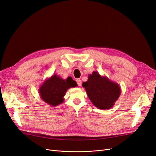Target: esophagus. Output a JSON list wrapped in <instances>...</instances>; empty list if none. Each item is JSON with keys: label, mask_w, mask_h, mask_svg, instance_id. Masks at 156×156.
Returning a JSON list of instances; mask_svg holds the SVG:
<instances>
[{"label": "esophagus", "mask_w": 156, "mask_h": 156, "mask_svg": "<svg viewBox=\"0 0 156 156\" xmlns=\"http://www.w3.org/2000/svg\"><path fill=\"white\" fill-rule=\"evenodd\" d=\"M76 81V83H77L78 85L79 86H81V81L80 80H79V79H77Z\"/></svg>", "instance_id": "esophagus-1"}]
</instances>
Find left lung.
Returning a JSON list of instances; mask_svg holds the SVG:
<instances>
[{
  "instance_id": "obj_1",
  "label": "left lung",
  "mask_w": 156,
  "mask_h": 156,
  "mask_svg": "<svg viewBox=\"0 0 156 156\" xmlns=\"http://www.w3.org/2000/svg\"><path fill=\"white\" fill-rule=\"evenodd\" d=\"M87 95L97 108L105 110L112 108L121 94L119 84L110 81L97 72L88 75L87 81L82 84Z\"/></svg>"
}]
</instances>
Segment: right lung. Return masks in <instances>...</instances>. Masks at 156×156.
<instances>
[{
  "label": "right lung",
  "mask_w": 156,
  "mask_h": 156,
  "mask_svg": "<svg viewBox=\"0 0 156 156\" xmlns=\"http://www.w3.org/2000/svg\"><path fill=\"white\" fill-rule=\"evenodd\" d=\"M77 86L72 78L68 77L63 80L55 74L44 81L39 88V93L44 102L51 107H55L63 102V97L69 88Z\"/></svg>",
  "instance_id": "1"
}]
</instances>
